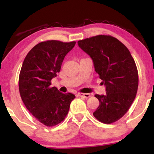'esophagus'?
<instances>
[{
  "label": "esophagus",
  "mask_w": 154,
  "mask_h": 154,
  "mask_svg": "<svg viewBox=\"0 0 154 154\" xmlns=\"http://www.w3.org/2000/svg\"><path fill=\"white\" fill-rule=\"evenodd\" d=\"M77 96L78 97H83V98H89L90 97V94H88V93H78L77 94Z\"/></svg>",
  "instance_id": "esophagus-1"
}]
</instances>
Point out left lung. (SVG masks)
<instances>
[{
	"mask_svg": "<svg viewBox=\"0 0 154 154\" xmlns=\"http://www.w3.org/2000/svg\"><path fill=\"white\" fill-rule=\"evenodd\" d=\"M78 45L92 58L106 87L104 95H94L100 105L94 116L106 124L117 121L127 113L137 92L138 71L133 57L124 44L111 35H96L78 41Z\"/></svg>",
	"mask_w": 154,
	"mask_h": 154,
	"instance_id": "left-lung-1",
	"label": "left lung"
}]
</instances>
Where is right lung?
<instances>
[{"label":"right lung","instance_id":"right-lung-1","mask_svg":"<svg viewBox=\"0 0 154 154\" xmlns=\"http://www.w3.org/2000/svg\"><path fill=\"white\" fill-rule=\"evenodd\" d=\"M75 41H47L35 45L25 57L19 77V90L25 106L39 122L52 127L63 121L75 97L51 86L65 56Z\"/></svg>","mask_w":154,"mask_h":154}]
</instances>
